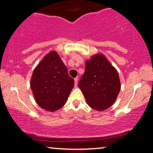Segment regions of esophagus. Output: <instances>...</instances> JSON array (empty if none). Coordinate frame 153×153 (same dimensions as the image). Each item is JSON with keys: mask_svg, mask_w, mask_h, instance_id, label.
<instances>
[{"mask_svg": "<svg viewBox=\"0 0 153 153\" xmlns=\"http://www.w3.org/2000/svg\"><path fill=\"white\" fill-rule=\"evenodd\" d=\"M74 81H75V86H76L77 84V81H78V79H77L76 77V78L74 79Z\"/></svg>", "mask_w": 153, "mask_h": 153, "instance_id": "34e87169", "label": "esophagus"}]
</instances>
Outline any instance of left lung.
I'll use <instances>...</instances> for the list:
<instances>
[{
  "label": "left lung",
  "mask_w": 153,
  "mask_h": 153,
  "mask_svg": "<svg viewBox=\"0 0 153 153\" xmlns=\"http://www.w3.org/2000/svg\"><path fill=\"white\" fill-rule=\"evenodd\" d=\"M78 86L88 105L98 111L115 103L121 88L117 71L102 53L86 61L85 72Z\"/></svg>",
  "instance_id": "obj_1"
}]
</instances>
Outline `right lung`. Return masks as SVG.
Returning a JSON list of instances; mask_svg holds the SVG:
<instances>
[{
  "label": "right lung",
  "instance_id": "1",
  "mask_svg": "<svg viewBox=\"0 0 153 153\" xmlns=\"http://www.w3.org/2000/svg\"><path fill=\"white\" fill-rule=\"evenodd\" d=\"M36 103L53 112L65 105L74 86V79L56 51L45 56L33 70L30 81Z\"/></svg>",
  "mask_w": 153,
  "mask_h": 153
}]
</instances>
